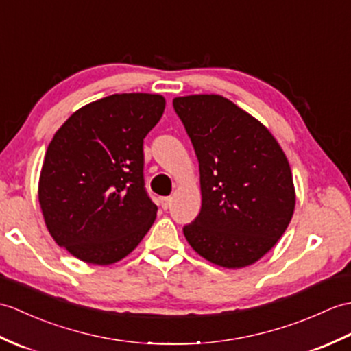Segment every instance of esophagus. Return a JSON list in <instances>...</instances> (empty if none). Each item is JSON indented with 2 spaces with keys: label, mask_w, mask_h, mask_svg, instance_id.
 Here are the masks:
<instances>
[{
  "label": "esophagus",
  "mask_w": 351,
  "mask_h": 351,
  "mask_svg": "<svg viewBox=\"0 0 351 351\" xmlns=\"http://www.w3.org/2000/svg\"><path fill=\"white\" fill-rule=\"evenodd\" d=\"M170 202H172V199H170V197H161L160 199V206L166 210L170 206Z\"/></svg>",
  "instance_id": "1"
}]
</instances>
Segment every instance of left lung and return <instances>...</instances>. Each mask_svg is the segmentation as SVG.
Masks as SVG:
<instances>
[{"label": "left lung", "instance_id": "8db88e82", "mask_svg": "<svg viewBox=\"0 0 351 351\" xmlns=\"http://www.w3.org/2000/svg\"><path fill=\"white\" fill-rule=\"evenodd\" d=\"M199 160L202 209L184 227L199 256L227 269L258 262L286 232L296 191L272 133L218 94L175 97Z\"/></svg>", "mask_w": 351, "mask_h": 351}]
</instances>
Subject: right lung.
<instances>
[{
	"instance_id": "add662e5",
	"label": "right lung",
	"mask_w": 351,
	"mask_h": 351,
	"mask_svg": "<svg viewBox=\"0 0 351 351\" xmlns=\"http://www.w3.org/2000/svg\"><path fill=\"white\" fill-rule=\"evenodd\" d=\"M165 108L160 94H113L77 109L53 134L38 203L49 233L71 256L117 263L156 221L143 186V138Z\"/></svg>"
}]
</instances>
